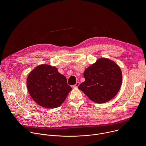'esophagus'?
Segmentation results:
<instances>
[{"label": "esophagus", "mask_w": 146, "mask_h": 146, "mask_svg": "<svg viewBox=\"0 0 146 146\" xmlns=\"http://www.w3.org/2000/svg\"><path fill=\"white\" fill-rule=\"evenodd\" d=\"M79 85H80V82H77L74 86H73V88H77Z\"/></svg>", "instance_id": "obj_1"}]
</instances>
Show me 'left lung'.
<instances>
[{"mask_svg": "<svg viewBox=\"0 0 146 146\" xmlns=\"http://www.w3.org/2000/svg\"><path fill=\"white\" fill-rule=\"evenodd\" d=\"M85 81L78 86L92 101L106 103L118 92L122 84V75L120 68L108 58L98 59L84 72Z\"/></svg>", "mask_w": 146, "mask_h": 146, "instance_id": "1", "label": "left lung"}]
</instances>
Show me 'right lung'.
I'll return each mask as SVG.
<instances>
[{
	"label": "right lung",
	"instance_id": "add662e5",
	"mask_svg": "<svg viewBox=\"0 0 146 146\" xmlns=\"http://www.w3.org/2000/svg\"><path fill=\"white\" fill-rule=\"evenodd\" d=\"M27 88L34 101L47 109L60 106L72 90L65 76L56 68L46 64L38 65L29 73Z\"/></svg>",
	"mask_w": 146,
	"mask_h": 146
}]
</instances>
